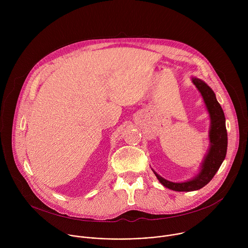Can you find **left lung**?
Listing matches in <instances>:
<instances>
[{
    "instance_id": "8db88e82",
    "label": "left lung",
    "mask_w": 248,
    "mask_h": 248,
    "mask_svg": "<svg viewBox=\"0 0 248 248\" xmlns=\"http://www.w3.org/2000/svg\"><path fill=\"white\" fill-rule=\"evenodd\" d=\"M193 83L201 93L206 107L211 118V129H210V149L205 157L202 165L201 171L195 179L186 183H171L156 174L159 182L174 191H193L198 190L205 186L218 171L223 161L225 160L228 147V134L226 128V118L221 105L216 99L215 93L204 81L198 78H192Z\"/></svg>"
}]
</instances>
